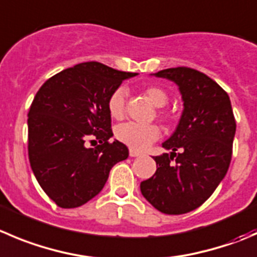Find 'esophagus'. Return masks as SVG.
<instances>
[{"label": "esophagus", "mask_w": 257, "mask_h": 257, "mask_svg": "<svg viewBox=\"0 0 257 257\" xmlns=\"http://www.w3.org/2000/svg\"><path fill=\"white\" fill-rule=\"evenodd\" d=\"M129 156H131V157H139V156H142V153H141V152L136 151V149H129Z\"/></svg>", "instance_id": "obj_1"}]
</instances>
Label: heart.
<instances>
[{"instance_id":"1","label":"heart","mask_w":257,"mask_h":257,"mask_svg":"<svg viewBox=\"0 0 257 257\" xmlns=\"http://www.w3.org/2000/svg\"><path fill=\"white\" fill-rule=\"evenodd\" d=\"M144 95L157 108V115L162 120H168L169 114L163 110V106L168 103V94L157 85H149L143 90ZM125 89L118 88L110 94L108 99V111L114 119H121L125 114ZM161 136V129L157 124H138L129 121L119 125L115 131V137L119 142L131 147L136 151L148 148Z\"/></svg>"}]
</instances>
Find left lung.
<instances>
[{"label": "left lung", "mask_w": 257, "mask_h": 257, "mask_svg": "<svg viewBox=\"0 0 257 257\" xmlns=\"http://www.w3.org/2000/svg\"><path fill=\"white\" fill-rule=\"evenodd\" d=\"M178 85L183 111L174 133L162 144L172 151L153 157L157 171L141 183L142 195L167 215H182L210 198L227 173L236 120L227 93L191 68L154 74Z\"/></svg>", "instance_id": "1"}]
</instances>
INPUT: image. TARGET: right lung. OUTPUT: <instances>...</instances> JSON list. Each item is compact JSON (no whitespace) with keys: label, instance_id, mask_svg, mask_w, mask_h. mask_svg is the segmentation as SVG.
Segmentation results:
<instances>
[{"label":"right lung","instance_id":"add662e5","mask_svg":"<svg viewBox=\"0 0 257 257\" xmlns=\"http://www.w3.org/2000/svg\"><path fill=\"white\" fill-rule=\"evenodd\" d=\"M137 73L101 62H81L42 84L29 111V159L45 193L61 208H75L103 189L111 167L128 158L125 144L113 143L108 99ZM99 141L95 149L86 142Z\"/></svg>","mask_w":257,"mask_h":257}]
</instances>
